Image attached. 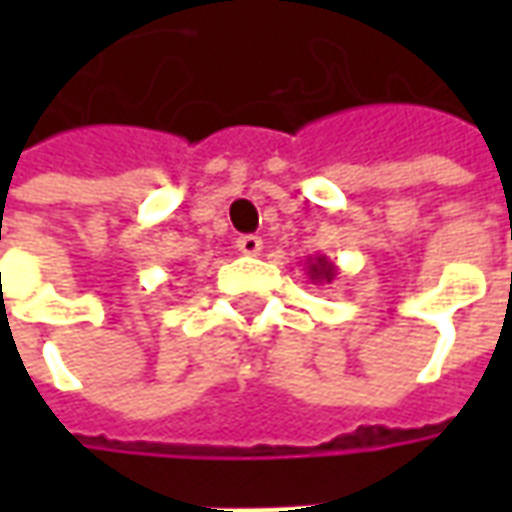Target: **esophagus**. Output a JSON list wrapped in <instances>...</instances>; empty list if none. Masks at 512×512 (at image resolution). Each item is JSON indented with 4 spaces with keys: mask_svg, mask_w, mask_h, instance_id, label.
<instances>
[{
    "mask_svg": "<svg viewBox=\"0 0 512 512\" xmlns=\"http://www.w3.org/2000/svg\"><path fill=\"white\" fill-rule=\"evenodd\" d=\"M235 246H238V252L241 255H260V249H263V241L257 238V235H241L238 241H235Z\"/></svg>",
    "mask_w": 512,
    "mask_h": 512,
    "instance_id": "obj_1",
    "label": "esophagus"
}]
</instances>
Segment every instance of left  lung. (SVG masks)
I'll use <instances>...</instances> for the list:
<instances>
[{"label": "left lung", "instance_id": "8db88e82", "mask_svg": "<svg viewBox=\"0 0 512 512\" xmlns=\"http://www.w3.org/2000/svg\"><path fill=\"white\" fill-rule=\"evenodd\" d=\"M307 277L315 285H332L334 279H337V266L326 255H315L307 260Z\"/></svg>", "mask_w": 512, "mask_h": 512}]
</instances>
